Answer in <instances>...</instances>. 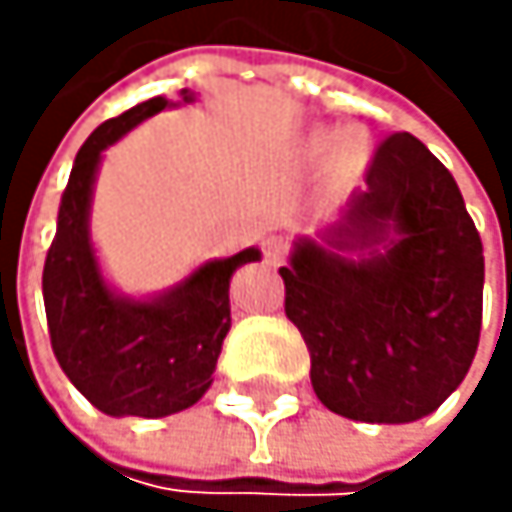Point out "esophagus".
Segmentation results:
<instances>
[{"instance_id": "esophagus-1", "label": "esophagus", "mask_w": 512, "mask_h": 512, "mask_svg": "<svg viewBox=\"0 0 512 512\" xmlns=\"http://www.w3.org/2000/svg\"><path fill=\"white\" fill-rule=\"evenodd\" d=\"M264 254H267V264H270V267H279V264L285 261V239H282V236L264 239Z\"/></svg>"}]
</instances>
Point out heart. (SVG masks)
<instances>
[{
    "label": "heart",
    "mask_w": 512,
    "mask_h": 512,
    "mask_svg": "<svg viewBox=\"0 0 512 512\" xmlns=\"http://www.w3.org/2000/svg\"><path fill=\"white\" fill-rule=\"evenodd\" d=\"M325 147H331L328 165L338 181H356L371 162V137L362 128H341L338 134H316L307 153L319 156Z\"/></svg>",
    "instance_id": "b5f03b06"
}]
</instances>
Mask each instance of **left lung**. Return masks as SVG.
<instances>
[{"label":"left lung","mask_w":512,"mask_h":512,"mask_svg":"<svg viewBox=\"0 0 512 512\" xmlns=\"http://www.w3.org/2000/svg\"><path fill=\"white\" fill-rule=\"evenodd\" d=\"M285 316L334 415L421 421L461 387L482 328V239L451 171L408 131L390 134L365 187L288 254Z\"/></svg>","instance_id":"8db88e82"}]
</instances>
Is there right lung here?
I'll return each instance as SVG.
<instances>
[{"label": "right lung", "mask_w": 512, "mask_h": 512, "mask_svg": "<svg viewBox=\"0 0 512 512\" xmlns=\"http://www.w3.org/2000/svg\"><path fill=\"white\" fill-rule=\"evenodd\" d=\"M150 97L97 125L82 144L57 211V233L42 270L51 350L73 387L110 418H168L196 405L211 387L230 331V279L261 261V248L199 264L156 294H125L101 270L91 242V199L104 150L144 119L193 104Z\"/></svg>", "instance_id": "add662e5"}]
</instances>
